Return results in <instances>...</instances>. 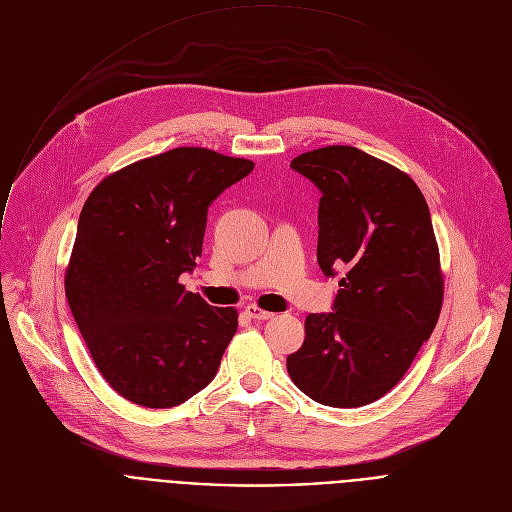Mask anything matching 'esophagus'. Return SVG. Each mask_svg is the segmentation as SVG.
<instances>
[{
    "label": "esophagus",
    "instance_id": "obj_1",
    "mask_svg": "<svg viewBox=\"0 0 512 512\" xmlns=\"http://www.w3.org/2000/svg\"><path fill=\"white\" fill-rule=\"evenodd\" d=\"M245 314H247L249 318H253V320H269V318H273L271 312L261 310V308H257V306H247V308H245Z\"/></svg>",
    "mask_w": 512,
    "mask_h": 512
}]
</instances>
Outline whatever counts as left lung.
Instances as JSON below:
<instances>
[{"instance_id":"8db88e82","label":"left lung","mask_w":512,"mask_h":512,"mask_svg":"<svg viewBox=\"0 0 512 512\" xmlns=\"http://www.w3.org/2000/svg\"><path fill=\"white\" fill-rule=\"evenodd\" d=\"M291 168L322 192L318 265L344 275L334 312L306 318L287 373L322 405H369L403 379L442 312L429 208L409 174L352 145L306 152Z\"/></svg>"}]
</instances>
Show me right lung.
Listing matches in <instances>:
<instances>
[{"label": "right lung", "mask_w": 512, "mask_h": 512, "mask_svg": "<svg viewBox=\"0 0 512 512\" xmlns=\"http://www.w3.org/2000/svg\"><path fill=\"white\" fill-rule=\"evenodd\" d=\"M253 168L176 148L109 174L89 194L64 294L99 373L127 401L176 407L214 379L239 314L208 306L178 277L196 267L212 200Z\"/></svg>", "instance_id": "obj_1"}]
</instances>
